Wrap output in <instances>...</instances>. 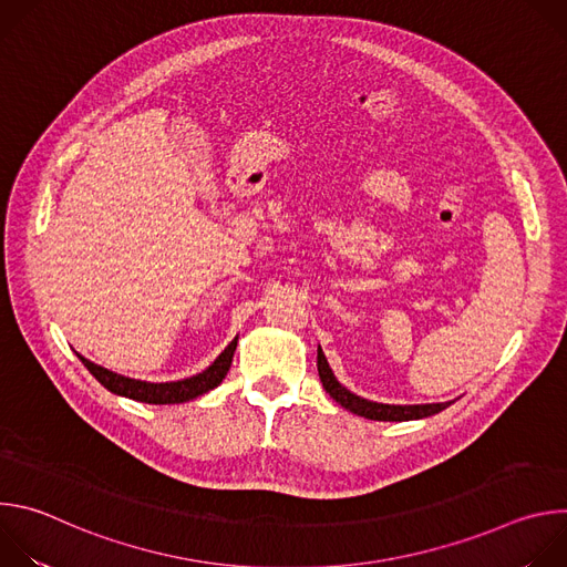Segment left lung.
Segmentation results:
<instances>
[{
    "label": "left lung",
    "mask_w": 567,
    "mask_h": 567,
    "mask_svg": "<svg viewBox=\"0 0 567 567\" xmlns=\"http://www.w3.org/2000/svg\"><path fill=\"white\" fill-rule=\"evenodd\" d=\"M318 377L322 381V388L330 392V396L341 403V406L359 417L365 420H374V422H411V420H424L431 415H437L440 411L449 409L453 401H444V403H409V406H399V403H379V401H370L363 399L359 394H354L352 390H348L346 385L339 383V379L334 377L326 354H322L320 346H318Z\"/></svg>",
    "instance_id": "1"
}]
</instances>
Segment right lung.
<instances>
[{
    "label": "right lung",
    "instance_id": "add662e5",
    "mask_svg": "<svg viewBox=\"0 0 567 567\" xmlns=\"http://www.w3.org/2000/svg\"><path fill=\"white\" fill-rule=\"evenodd\" d=\"M235 348H237V337L224 348V352L204 372L193 374L188 379H179V381H166V383L130 379V377L116 374V372L85 359L83 354H78V352L75 354L80 361H83V365L96 377V381L101 385H105L110 392H114L118 396L134 399V401H143V403H158L161 406V403H184V401H190V399L217 388L233 363Z\"/></svg>",
    "mask_w": 567,
    "mask_h": 567
}]
</instances>
